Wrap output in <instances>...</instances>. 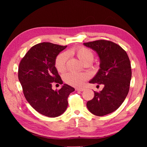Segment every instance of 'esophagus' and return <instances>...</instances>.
Instances as JSON below:
<instances>
[{"mask_svg": "<svg viewBox=\"0 0 147 147\" xmlns=\"http://www.w3.org/2000/svg\"><path fill=\"white\" fill-rule=\"evenodd\" d=\"M75 90H76L77 91H83L84 90V88H75Z\"/></svg>", "mask_w": 147, "mask_h": 147, "instance_id": "obj_1", "label": "esophagus"}]
</instances>
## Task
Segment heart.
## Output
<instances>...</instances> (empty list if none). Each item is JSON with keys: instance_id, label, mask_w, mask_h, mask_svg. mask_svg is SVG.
Instances as JSON below:
<instances>
[{"instance_id": "obj_1", "label": "heart", "mask_w": 147, "mask_h": 147, "mask_svg": "<svg viewBox=\"0 0 147 147\" xmlns=\"http://www.w3.org/2000/svg\"><path fill=\"white\" fill-rule=\"evenodd\" d=\"M68 53L76 55L78 58L84 64L87 63H91L94 59V53L90 49L85 47L72 48ZM67 59L68 55L67 53H61L57 56L55 61V67L58 72H63L65 70ZM88 77V75L86 74L72 72L66 74L64 77V80L67 83L70 85L80 86L85 82Z\"/></svg>"}]
</instances>
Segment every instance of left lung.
<instances>
[{"mask_svg": "<svg viewBox=\"0 0 147 147\" xmlns=\"http://www.w3.org/2000/svg\"><path fill=\"white\" fill-rule=\"evenodd\" d=\"M83 45L94 51L100 61L99 70L89 82L104 84L102 91H94L86 106L91 113L102 117L117 110L126 99L132 77L130 60L126 52L112 42L100 40Z\"/></svg>", "mask_w": 147, "mask_h": 147, "instance_id": "obj_1", "label": "left lung"}]
</instances>
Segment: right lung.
<instances>
[{
    "instance_id": "obj_1",
    "label": "right lung",
    "mask_w": 147,
    "mask_h": 147,
    "mask_svg": "<svg viewBox=\"0 0 147 147\" xmlns=\"http://www.w3.org/2000/svg\"><path fill=\"white\" fill-rule=\"evenodd\" d=\"M67 46L49 42L31 48L20 62L18 79L25 98L43 115L54 118L64 113L68 106L67 97L74 88L63 84L59 91L52 89V83L63 81L55 67L56 57Z\"/></svg>"
}]
</instances>
